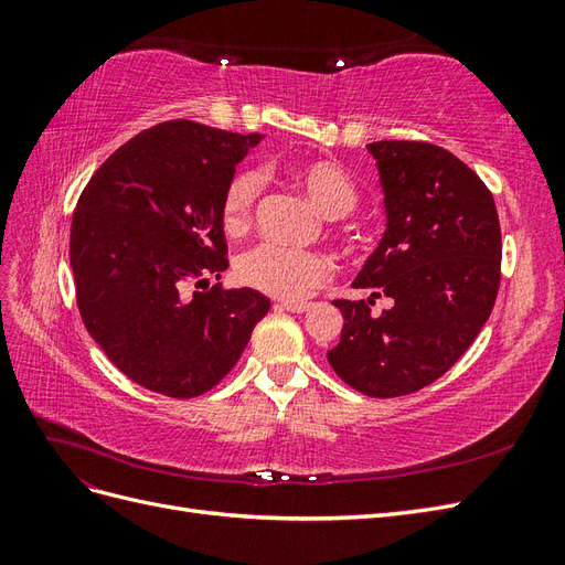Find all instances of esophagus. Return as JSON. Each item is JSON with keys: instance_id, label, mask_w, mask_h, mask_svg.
<instances>
[{"instance_id": "34e87169", "label": "esophagus", "mask_w": 565, "mask_h": 565, "mask_svg": "<svg viewBox=\"0 0 565 565\" xmlns=\"http://www.w3.org/2000/svg\"><path fill=\"white\" fill-rule=\"evenodd\" d=\"M278 306H280V309L289 311V313H303V311L311 309V303H297V301H282Z\"/></svg>"}]
</instances>
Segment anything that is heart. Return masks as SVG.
<instances>
[{
    "label": "heart",
    "mask_w": 565,
    "mask_h": 565,
    "mask_svg": "<svg viewBox=\"0 0 565 565\" xmlns=\"http://www.w3.org/2000/svg\"><path fill=\"white\" fill-rule=\"evenodd\" d=\"M287 174L330 218L347 216L358 204V185L344 167L332 160H309L287 167ZM264 191L259 169H237L221 200V224L226 233H243L254 218ZM237 278L259 292L299 301L332 278V262L313 249L262 243L237 259Z\"/></svg>",
    "instance_id": "b5f03b06"
}]
</instances>
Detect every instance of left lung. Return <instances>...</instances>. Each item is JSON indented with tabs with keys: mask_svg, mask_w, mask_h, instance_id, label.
Returning a JSON list of instances; mask_svg holds the SVG:
<instances>
[{
	"mask_svg": "<svg viewBox=\"0 0 565 565\" xmlns=\"http://www.w3.org/2000/svg\"><path fill=\"white\" fill-rule=\"evenodd\" d=\"M386 233L353 280L372 299H334L344 316L332 370L370 398L434 384L481 332L498 299L502 233L492 193L450 150L426 141H374ZM394 306L371 311L373 299Z\"/></svg>",
	"mask_w": 565,
	"mask_h": 565,
	"instance_id": "left-lung-1",
	"label": "left lung"
}]
</instances>
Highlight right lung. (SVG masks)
I'll use <instances>...</instances> for the list:
<instances>
[{
	"mask_svg": "<svg viewBox=\"0 0 565 565\" xmlns=\"http://www.w3.org/2000/svg\"><path fill=\"white\" fill-rule=\"evenodd\" d=\"M262 134L193 119L136 134L84 188L71 266L84 328L113 365L169 398H195L235 367L270 301L226 289L221 200Z\"/></svg>",
	"mask_w": 565,
	"mask_h": 565,
	"instance_id": "right-lung-1",
	"label": "right lung"
}]
</instances>
